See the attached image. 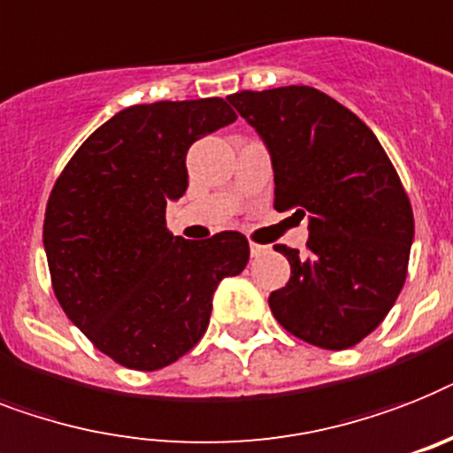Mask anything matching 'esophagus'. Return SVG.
<instances>
[{
    "mask_svg": "<svg viewBox=\"0 0 453 453\" xmlns=\"http://www.w3.org/2000/svg\"><path fill=\"white\" fill-rule=\"evenodd\" d=\"M266 245H259V242H250V254H252V257H261V254L266 252Z\"/></svg>",
    "mask_w": 453,
    "mask_h": 453,
    "instance_id": "1",
    "label": "esophagus"
}]
</instances>
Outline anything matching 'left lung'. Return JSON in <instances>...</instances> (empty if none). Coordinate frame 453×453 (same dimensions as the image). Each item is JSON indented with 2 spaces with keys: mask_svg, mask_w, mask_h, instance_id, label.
<instances>
[{
  "mask_svg": "<svg viewBox=\"0 0 453 453\" xmlns=\"http://www.w3.org/2000/svg\"><path fill=\"white\" fill-rule=\"evenodd\" d=\"M226 99L271 152L275 211L308 218V254L275 245L291 278L268 296L291 335L347 349L372 334L407 278L412 205L377 136L308 85L235 92Z\"/></svg>",
  "mask_w": 453,
  "mask_h": 453,
  "instance_id": "1",
  "label": "left lung"
}]
</instances>
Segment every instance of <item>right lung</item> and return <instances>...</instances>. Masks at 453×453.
<instances>
[{
    "label": "right lung",
    "instance_id": "obj_1",
    "mask_svg": "<svg viewBox=\"0 0 453 453\" xmlns=\"http://www.w3.org/2000/svg\"><path fill=\"white\" fill-rule=\"evenodd\" d=\"M234 119L219 96L129 106L78 148L52 187L43 248L55 296L125 368L159 370L189 352L219 282L248 266L238 231L185 241L166 229V203L189 185V145Z\"/></svg>",
    "mask_w": 453,
    "mask_h": 453
}]
</instances>
